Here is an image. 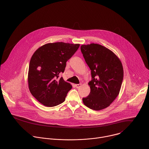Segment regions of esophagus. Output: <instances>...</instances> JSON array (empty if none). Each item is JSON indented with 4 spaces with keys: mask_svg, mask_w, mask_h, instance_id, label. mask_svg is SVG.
Returning a JSON list of instances; mask_svg holds the SVG:
<instances>
[{
    "mask_svg": "<svg viewBox=\"0 0 149 149\" xmlns=\"http://www.w3.org/2000/svg\"><path fill=\"white\" fill-rule=\"evenodd\" d=\"M81 84H75V87H76V88H79V87L81 86Z\"/></svg>",
    "mask_w": 149,
    "mask_h": 149,
    "instance_id": "esophagus-1",
    "label": "esophagus"
}]
</instances>
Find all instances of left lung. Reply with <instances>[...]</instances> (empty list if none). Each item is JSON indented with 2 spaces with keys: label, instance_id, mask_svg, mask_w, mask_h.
<instances>
[{
  "label": "left lung",
  "instance_id": "8db88e82",
  "mask_svg": "<svg viewBox=\"0 0 149 149\" xmlns=\"http://www.w3.org/2000/svg\"><path fill=\"white\" fill-rule=\"evenodd\" d=\"M81 51L91 70V92L83 98L86 106L95 111L110 106L118 95L123 78L120 58L111 50L97 43L82 45Z\"/></svg>",
  "mask_w": 149,
  "mask_h": 149
}]
</instances>
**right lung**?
<instances>
[{
    "mask_svg": "<svg viewBox=\"0 0 149 149\" xmlns=\"http://www.w3.org/2000/svg\"><path fill=\"white\" fill-rule=\"evenodd\" d=\"M80 44L49 43L36 51L31 58L28 73L29 91L45 106H56L65 100L72 85L59 74Z\"/></svg>",
    "mask_w": 149,
    "mask_h": 149,
    "instance_id": "obj_1",
    "label": "right lung"
}]
</instances>
